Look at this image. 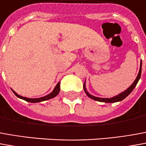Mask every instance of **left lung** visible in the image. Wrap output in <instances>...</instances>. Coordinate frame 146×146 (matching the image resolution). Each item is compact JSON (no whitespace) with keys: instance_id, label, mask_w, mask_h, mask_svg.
Returning <instances> with one entry per match:
<instances>
[{"instance_id":"obj_1","label":"left lung","mask_w":146,"mask_h":146,"mask_svg":"<svg viewBox=\"0 0 146 146\" xmlns=\"http://www.w3.org/2000/svg\"><path fill=\"white\" fill-rule=\"evenodd\" d=\"M141 74V61L139 72H138L137 76V78L135 79V80H134V82L130 85L129 87H128V88H127L125 90H124L123 92H121V93H120L119 94H117V95H116V96H113V97H112V98H98V97H95V96H94V95L89 94V92L86 90V83H84V84H83V89H84V91H85V93L86 94V95H87L89 98H92V99H94V100H95V101H98V102H110V103L120 102V101H121V100H123L124 98H126L129 94L132 92L133 90L134 89V87L136 86L137 83H138V81H139V79H140Z\"/></svg>"}]
</instances>
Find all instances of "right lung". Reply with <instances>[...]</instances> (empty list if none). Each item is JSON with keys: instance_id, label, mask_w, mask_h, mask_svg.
<instances>
[{"instance_id": "1", "label": "right lung", "mask_w": 146, "mask_h": 146, "mask_svg": "<svg viewBox=\"0 0 146 146\" xmlns=\"http://www.w3.org/2000/svg\"><path fill=\"white\" fill-rule=\"evenodd\" d=\"M13 90V92L14 94H16V96L18 97L19 98H21V99H23V100H25V101H27V102H43V101H46V100H48V99H51V98H54V97H56L57 94L60 93V82L56 84V86H55V88H54V90H52V92H51L50 94H48V95H46V96H44V97H41V98H26V97H23V96H21V95H19L17 93H16Z\"/></svg>"}]
</instances>
